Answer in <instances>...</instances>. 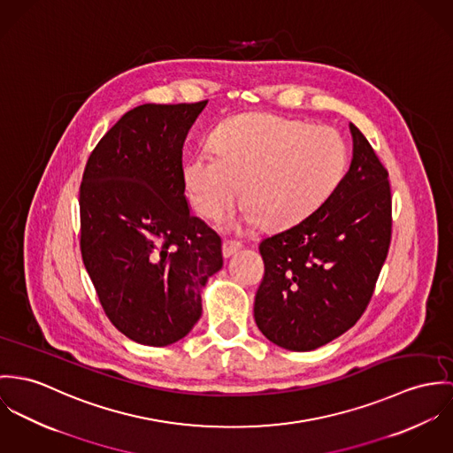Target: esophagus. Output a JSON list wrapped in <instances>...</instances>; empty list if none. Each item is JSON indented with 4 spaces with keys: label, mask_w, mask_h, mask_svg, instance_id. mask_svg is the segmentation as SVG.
Masks as SVG:
<instances>
[{
    "label": "esophagus",
    "mask_w": 453,
    "mask_h": 453,
    "mask_svg": "<svg viewBox=\"0 0 453 453\" xmlns=\"http://www.w3.org/2000/svg\"><path fill=\"white\" fill-rule=\"evenodd\" d=\"M243 245L240 243V242H234V240H224V243H222V253H224V257L227 258V257H231L233 253H236V251L240 250Z\"/></svg>",
    "instance_id": "34e87169"
}]
</instances>
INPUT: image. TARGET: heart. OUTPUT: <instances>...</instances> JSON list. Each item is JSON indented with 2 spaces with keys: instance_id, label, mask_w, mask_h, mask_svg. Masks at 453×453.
I'll return each mask as SVG.
<instances>
[{
  "instance_id": "obj_1",
  "label": "heart",
  "mask_w": 453,
  "mask_h": 453,
  "mask_svg": "<svg viewBox=\"0 0 453 453\" xmlns=\"http://www.w3.org/2000/svg\"><path fill=\"white\" fill-rule=\"evenodd\" d=\"M211 144L215 152H196L184 165L193 206L206 219H220L243 186L247 220L264 227L296 224L326 202L349 159L335 128L267 112L226 119Z\"/></svg>"
}]
</instances>
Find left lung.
Instances as JSON below:
<instances>
[{
    "label": "left lung",
    "mask_w": 453,
    "mask_h": 453,
    "mask_svg": "<svg viewBox=\"0 0 453 453\" xmlns=\"http://www.w3.org/2000/svg\"><path fill=\"white\" fill-rule=\"evenodd\" d=\"M352 161L332 196L297 224L264 238L255 296L258 330L276 346L312 351L361 318L388 257L393 229L388 170L349 125Z\"/></svg>",
    "instance_id": "obj_1"
}]
</instances>
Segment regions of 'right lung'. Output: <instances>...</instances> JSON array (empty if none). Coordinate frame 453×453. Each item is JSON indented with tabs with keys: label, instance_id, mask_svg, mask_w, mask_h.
I'll list each match as a JSON object with an SVG mask.
<instances>
[{
	"label": "right lung",
	"instance_id": "obj_1",
	"mask_svg": "<svg viewBox=\"0 0 453 453\" xmlns=\"http://www.w3.org/2000/svg\"><path fill=\"white\" fill-rule=\"evenodd\" d=\"M206 102L144 104L125 112L90 154L80 188L81 257L111 323L163 348L202 316L222 240L189 213L182 148Z\"/></svg>",
	"mask_w": 453,
	"mask_h": 453
}]
</instances>
